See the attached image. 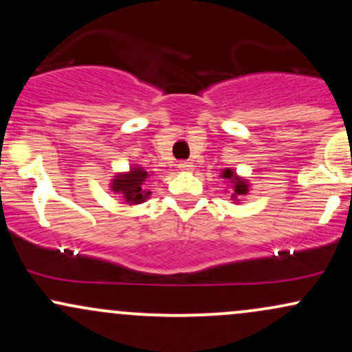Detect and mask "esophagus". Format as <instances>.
I'll list each match as a JSON object with an SVG mask.
<instances>
[{"mask_svg":"<svg viewBox=\"0 0 352 352\" xmlns=\"http://www.w3.org/2000/svg\"><path fill=\"white\" fill-rule=\"evenodd\" d=\"M192 162H188V160H182V162L179 164V168L180 170H185V172H188V170H192Z\"/></svg>","mask_w":352,"mask_h":352,"instance_id":"esophagus-1","label":"esophagus"}]
</instances>
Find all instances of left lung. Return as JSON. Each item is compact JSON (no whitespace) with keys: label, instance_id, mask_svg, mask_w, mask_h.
<instances>
[{"label":"left lung","instance_id":"1","mask_svg":"<svg viewBox=\"0 0 352 352\" xmlns=\"http://www.w3.org/2000/svg\"><path fill=\"white\" fill-rule=\"evenodd\" d=\"M221 179H227L233 184V199H236L238 195H246V193H248V184H246V180L236 177L232 168H225V170L221 172Z\"/></svg>","mask_w":352,"mask_h":352}]
</instances>
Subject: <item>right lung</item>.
I'll use <instances>...</instances> for the list:
<instances>
[{
  "label": "right lung",
  "mask_w": 352,
  "mask_h": 352,
  "mask_svg": "<svg viewBox=\"0 0 352 352\" xmlns=\"http://www.w3.org/2000/svg\"><path fill=\"white\" fill-rule=\"evenodd\" d=\"M145 179H148V173L142 167L134 165L127 173H119V175L114 177L111 184V190L117 195L122 197L129 205L142 204L151 195V192H147L142 187Z\"/></svg>",
  "instance_id": "obj_1"
}]
</instances>
